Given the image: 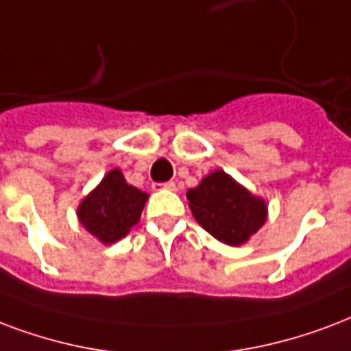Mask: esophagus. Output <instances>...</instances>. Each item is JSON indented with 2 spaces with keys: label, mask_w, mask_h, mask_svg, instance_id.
Returning <instances> with one entry per match:
<instances>
[{
  "label": "esophagus",
  "mask_w": 351,
  "mask_h": 351,
  "mask_svg": "<svg viewBox=\"0 0 351 351\" xmlns=\"http://www.w3.org/2000/svg\"><path fill=\"white\" fill-rule=\"evenodd\" d=\"M154 189H171V191H175L176 184H175V182H164V184H154Z\"/></svg>",
  "instance_id": "esophagus-1"
}]
</instances>
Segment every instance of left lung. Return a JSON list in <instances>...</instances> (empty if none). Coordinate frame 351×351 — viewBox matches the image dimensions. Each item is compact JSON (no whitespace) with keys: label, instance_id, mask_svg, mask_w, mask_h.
I'll use <instances>...</instances> for the list:
<instances>
[{"label":"left lung","instance_id":"obj_1","mask_svg":"<svg viewBox=\"0 0 351 351\" xmlns=\"http://www.w3.org/2000/svg\"><path fill=\"white\" fill-rule=\"evenodd\" d=\"M187 200L197 223L230 247L247 243L267 221L265 200L223 169L213 171L195 189H189Z\"/></svg>","mask_w":351,"mask_h":351}]
</instances>
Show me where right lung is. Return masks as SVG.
<instances>
[{"label": "right lung", "mask_w": 351, "mask_h": 351, "mask_svg": "<svg viewBox=\"0 0 351 351\" xmlns=\"http://www.w3.org/2000/svg\"><path fill=\"white\" fill-rule=\"evenodd\" d=\"M149 195L130 186L119 169L108 171L77 208L80 224L104 245L116 243L141 217Z\"/></svg>", "instance_id": "1"}]
</instances>
